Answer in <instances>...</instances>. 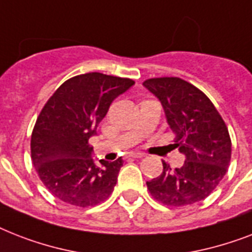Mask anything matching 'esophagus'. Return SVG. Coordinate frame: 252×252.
<instances>
[{"label": "esophagus", "instance_id": "obj_1", "mask_svg": "<svg viewBox=\"0 0 252 252\" xmlns=\"http://www.w3.org/2000/svg\"><path fill=\"white\" fill-rule=\"evenodd\" d=\"M128 157H132V158H142V157H145V154L141 153V152H130V153L128 154Z\"/></svg>", "mask_w": 252, "mask_h": 252}]
</instances>
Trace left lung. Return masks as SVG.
Returning a JSON list of instances; mask_svg holds the SVG:
<instances>
[{"instance_id":"obj_1","label":"left lung","mask_w":252,"mask_h":252,"mask_svg":"<svg viewBox=\"0 0 252 252\" xmlns=\"http://www.w3.org/2000/svg\"><path fill=\"white\" fill-rule=\"evenodd\" d=\"M144 86L157 96L175 133L183 166L172 170L163 162L159 176L146 182L154 199L183 207L212 193L230 163L231 141L221 115L203 91L178 77L150 78Z\"/></svg>"}]
</instances>
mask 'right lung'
I'll use <instances>...</instances> for the list:
<instances>
[{
    "label": "right lung",
    "instance_id": "1",
    "mask_svg": "<svg viewBox=\"0 0 252 252\" xmlns=\"http://www.w3.org/2000/svg\"><path fill=\"white\" fill-rule=\"evenodd\" d=\"M133 85L129 78L86 73L65 81L45 103L31 136V158L55 197L85 208L112 193L124 161L96 163L89 138L114 99Z\"/></svg>",
    "mask_w": 252,
    "mask_h": 252
}]
</instances>
